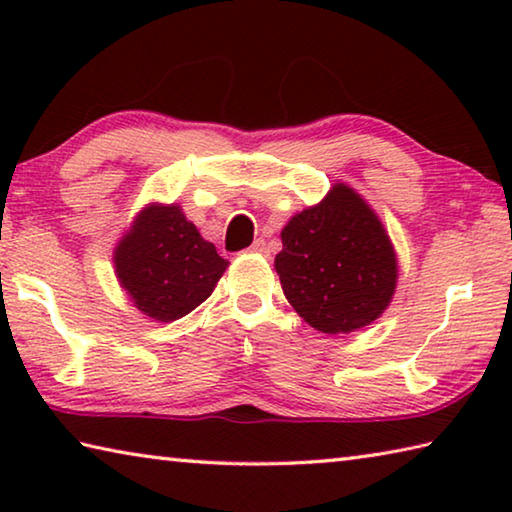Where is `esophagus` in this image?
<instances>
[{
    "mask_svg": "<svg viewBox=\"0 0 512 512\" xmlns=\"http://www.w3.org/2000/svg\"><path fill=\"white\" fill-rule=\"evenodd\" d=\"M250 250H253V253H257V255H268L271 253V250H268V244L264 239H257L253 246H250Z\"/></svg>",
    "mask_w": 512,
    "mask_h": 512,
    "instance_id": "esophagus-1",
    "label": "esophagus"
}]
</instances>
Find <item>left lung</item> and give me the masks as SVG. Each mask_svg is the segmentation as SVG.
<instances>
[{
    "label": "left lung",
    "instance_id": "left-lung-1",
    "mask_svg": "<svg viewBox=\"0 0 512 512\" xmlns=\"http://www.w3.org/2000/svg\"><path fill=\"white\" fill-rule=\"evenodd\" d=\"M275 271L291 307L323 334H350L391 305L397 255L366 198L336 183L323 201L293 214Z\"/></svg>",
    "mask_w": 512,
    "mask_h": 512
}]
</instances>
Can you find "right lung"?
Instances as JSON below:
<instances>
[{
	"label": "right lung",
	"mask_w": 512,
	"mask_h": 512,
	"mask_svg": "<svg viewBox=\"0 0 512 512\" xmlns=\"http://www.w3.org/2000/svg\"><path fill=\"white\" fill-rule=\"evenodd\" d=\"M112 262L126 296L158 323L194 311L230 266L178 203L142 207L115 246Z\"/></svg>",
	"instance_id": "add662e5"
}]
</instances>
